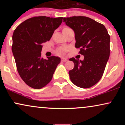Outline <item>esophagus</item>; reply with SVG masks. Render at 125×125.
Here are the masks:
<instances>
[{
  "label": "esophagus",
  "instance_id": "obj_1",
  "mask_svg": "<svg viewBox=\"0 0 125 125\" xmlns=\"http://www.w3.org/2000/svg\"><path fill=\"white\" fill-rule=\"evenodd\" d=\"M67 61V59H66V58H62V59H61V61L62 62H66Z\"/></svg>",
  "mask_w": 125,
  "mask_h": 125
}]
</instances>
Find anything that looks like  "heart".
Instances as JSON below:
<instances>
[{
	"label": "heart",
	"mask_w": 125,
	"mask_h": 125,
	"mask_svg": "<svg viewBox=\"0 0 125 125\" xmlns=\"http://www.w3.org/2000/svg\"><path fill=\"white\" fill-rule=\"evenodd\" d=\"M69 28H64V29H67ZM67 51V48H61L59 49L58 51V53L59 54H61V55H62V54H64V53L66 52V51Z\"/></svg>",
	"instance_id": "obj_1"
}]
</instances>
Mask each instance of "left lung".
<instances>
[{
    "label": "left lung",
    "instance_id": "left-lung-1",
    "mask_svg": "<svg viewBox=\"0 0 125 125\" xmlns=\"http://www.w3.org/2000/svg\"><path fill=\"white\" fill-rule=\"evenodd\" d=\"M63 21L73 30L75 47L84 59L74 58V68L69 72L72 82L81 88L96 84L104 71L110 55V36L104 25L85 16L64 18Z\"/></svg>",
    "mask_w": 125,
    "mask_h": 125
}]
</instances>
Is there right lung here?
<instances>
[{"instance_id": "obj_1", "label": "right lung", "mask_w": 125, "mask_h": 125, "mask_svg": "<svg viewBox=\"0 0 125 125\" xmlns=\"http://www.w3.org/2000/svg\"><path fill=\"white\" fill-rule=\"evenodd\" d=\"M62 17H33L15 29L12 36V50L19 74L25 83L36 89L48 84L52 79L59 57L41 58L42 44L50 41L54 30L61 25Z\"/></svg>"}]
</instances>
